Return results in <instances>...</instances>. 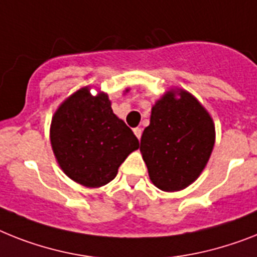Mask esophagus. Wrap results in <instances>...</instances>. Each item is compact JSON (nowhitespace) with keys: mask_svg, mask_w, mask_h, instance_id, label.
I'll return each mask as SVG.
<instances>
[{"mask_svg":"<svg viewBox=\"0 0 257 257\" xmlns=\"http://www.w3.org/2000/svg\"><path fill=\"white\" fill-rule=\"evenodd\" d=\"M142 133H143V130H142L141 127H137V128H134V134H135V135H137L138 139H141Z\"/></svg>","mask_w":257,"mask_h":257,"instance_id":"1","label":"esophagus"}]
</instances>
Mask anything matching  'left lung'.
<instances>
[{
  "label": "left lung",
  "mask_w": 257,
  "mask_h": 257,
  "mask_svg": "<svg viewBox=\"0 0 257 257\" xmlns=\"http://www.w3.org/2000/svg\"><path fill=\"white\" fill-rule=\"evenodd\" d=\"M164 95L152 107L141 151L150 179L159 189L176 192L192 184L205 168L214 147V123L192 94Z\"/></svg>",
  "instance_id": "1"
}]
</instances>
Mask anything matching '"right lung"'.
<instances>
[{
  "mask_svg": "<svg viewBox=\"0 0 257 257\" xmlns=\"http://www.w3.org/2000/svg\"><path fill=\"white\" fill-rule=\"evenodd\" d=\"M51 144L68 177L88 188L110 182L139 141L111 110L105 93L93 97L88 88L59 107L51 124Z\"/></svg>",
  "mask_w": 257,
  "mask_h": 257,
  "instance_id": "obj_1",
  "label": "right lung"
}]
</instances>
